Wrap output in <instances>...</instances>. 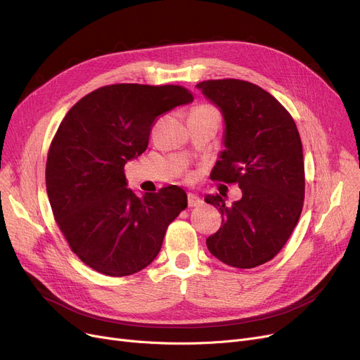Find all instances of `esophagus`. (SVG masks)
Here are the masks:
<instances>
[{
	"instance_id": "esophagus-1",
	"label": "esophagus",
	"mask_w": 360,
	"mask_h": 360,
	"mask_svg": "<svg viewBox=\"0 0 360 360\" xmlns=\"http://www.w3.org/2000/svg\"><path fill=\"white\" fill-rule=\"evenodd\" d=\"M187 203H189L191 208H193V207H199V205H202L203 200L199 196H196L193 193H189V196H187Z\"/></svg>"
}]
</instances>
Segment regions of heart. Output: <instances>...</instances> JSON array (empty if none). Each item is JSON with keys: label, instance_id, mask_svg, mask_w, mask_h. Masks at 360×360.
Instances as JSON below:
<instances>
[{"label": "heart", "instance_id": "obj_1", "mask_svg": "<svg viewBox=\"0 0 360 360\" xmlns=\"http://www.w3.org/2000/svg\"><path fill=\"white\" fill-rule=\"evenodd\" d=\"M195 110H203V111H217L212 105H210V104H200V105H198Z\"/></svg>", "mask_w": 360, "mask_h": 360}]
</instances>
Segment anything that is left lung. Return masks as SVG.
<instances>
[{"label":"left lung","instance_id":"1","mask_svg":"<svg viewBox=\"0 0 360 360\" xmlns=\"http://www.w3.org/2000/svg\"><path fill=\"white\" fill-rule=\"evenodd\" d=\"M224 118V146L211 177L237 183L242 199L226 205L219 195L205 202L221 211L219 230L207 238L217 259L236 268L271 261L292 236L303 208L304 165L293 117L256 84L238 79L196 84Z\"/></svg>","mask_w":360,"mask_h":360}]
</instances>
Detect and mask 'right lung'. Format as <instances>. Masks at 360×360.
Wrapping results in <instances>:
<instances>
[{
    "label": "right lung",
    "instance_id": "right-lung-1",
    "mask_svg": "<svg viewBox=\"0 0 360 360\" xmlns=\"http://www.w3.org/2000/svg\"><path fill=\"white\" fill-rule=\"evenodd\" d=\"M192 101L177 84L118 83L83 96L63 118L48 152L46 192L68 246L92 269L124 277L157 258L187 195L168 186L139 198L127 189L124 165L146 150L158 115Z\"/></svg>",
    "mask_w": 360,
    "mask_h": 360
}]
</instances>
